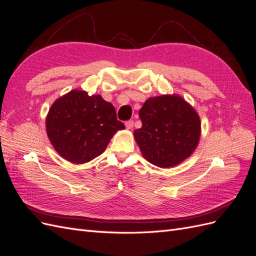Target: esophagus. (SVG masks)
Here are the masks:
<instances>
[{
    "label": "esophagus",
    "mask_w": 256,
    "mask_h": 256,
    "mask_svg": "<svg viewBox=\"0 0 256 256\" xmlns=\"http://www.w3.org/2000/svg\"><path fill=\"white\" fill-rule=\"evenodd\" d=\"M125 126H126L127 129H132V127H134V120H127L125 122Z\"/></svg>",
    "instance_id": "1"
}]
</instances>
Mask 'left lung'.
Returning <instances> with one entry per match:
<instances>
[{"mask_svg":"<svg viewBox=\"0 0 256 256\" xmlns=\"http://www.w3.org/2000/svg\"><path fill=\"white\" fill-rule=\"evenodd\" d=\"M138 116L142 127L134 136L143 157L152 164L178 166L196 148L200 116L182 97L174 94L148 98Z\"/></svg>","mask_w":256,"mask_h":256,"instance_id":"obj_1","label":"left lung"}]
</instances>
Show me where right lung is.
I'll use <instances>...</instances> for the list:
<instances>
[{
    "label": "right lung",
    "instance_id": "right-lung-1",
    "mask_svg": "<svg viewBox=\"0 0 256 256\" xmlns=\"http://www.w3.org/2000/svg\"><path fill=\"white\" fill-rule=\"evenodd\" d=\"M125 128L112 104L100 95L74 90L56 99L46 118L49 140L60 156L81 164L102 154L112 136Z\"/></svg>",
    "mask_w": 256,
    "mask_h": 256
}]
</instances>
